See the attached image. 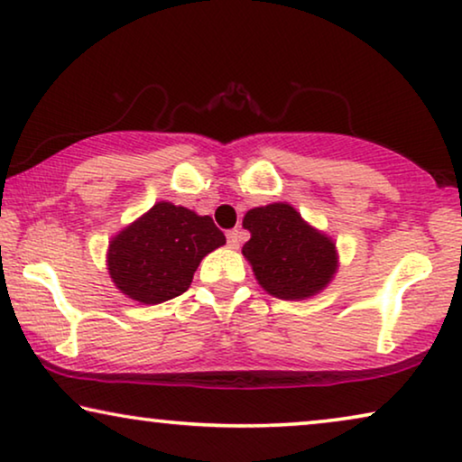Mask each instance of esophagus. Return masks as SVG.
Returning a JSON list of instances; mask_svg holds the SVG:
<instances>
[{
    "mask_svg": "<svg viewBox=\"0 0 462 462\" xmlns=\"http://www.w3.org/2000/svg\"><path fill=\"white\" fill-rule=\"evenodd\" d=\"M242 239H244V231H239V229H231L229 233H226V242H229V248H239V244H242Z\"/></svg>",
    "mask_w": 462,
    "mask_h": 462,
    "instance_id": "esophagus-1",
    "label": "esophagus"
}]
</instances>
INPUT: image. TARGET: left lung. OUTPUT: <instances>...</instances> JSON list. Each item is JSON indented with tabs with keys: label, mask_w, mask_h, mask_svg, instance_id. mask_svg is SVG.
Returning a JSON list of instances; mask_svg holds the SVG:
<instances>
[{
	"label": "left lung",
	"mask_w": 462,
	"mask_h": 462,
	"mask_svg": "<svg viewBox=\"0 0 462 462\" xmlns=\"http://www.w3.org/2000/svg\"><path fill=\"white\" fill-rule=\"evenodd\" d=\"M244 229L250 239L242 254L261 288L275 299H311L337 275V242L309 225L288 201L252 208L244 217Z\"/></svg>",
	"instance_id": "left-lung-1"
}]
</instances>
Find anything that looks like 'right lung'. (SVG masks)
<instances>
[{
	"label": "right lung",
	"mask_w": 462,
	"mask_h": 462,
	"mask_svg": "<svg viewBox=\"0 0 462 462\" xmlns=\"http://www.w3.org/2000/svg\"><path fill=\"white\" fill-rule=\"evenodd\" d=\"M225 244V233L210 217L172 201H157L111 237L106 269L128 299L160 305L185 292L201 258Z\"/></svg>",
	"instance_id": "add662e5"
}]
</instances>
